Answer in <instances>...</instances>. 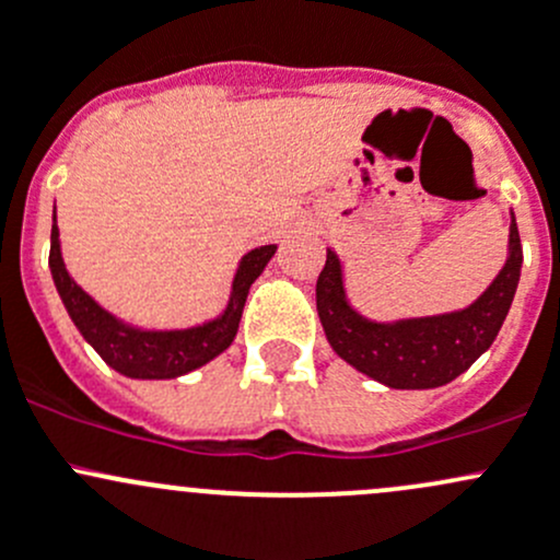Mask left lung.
<instances>
[{
	"label": "left lung",
	"mask_w": 560,
	"mask_h": 560,
	"mask_svg": "<svg viewBox=\"0 0 560 560\" xmlns=\"http://www.w3.org/2000/svg\"><path fill=\"white\" fill-rule=\"evenodd\" d=\"M521 264V234L512 215L510 258L471 307L436 318L372 323L355 315L345 302L339 258L328 250L315 285V304L328 342L350 366L388 388H440L466 372L493 345L510 313Z\"/></svg>",
	"instance_id": "left-lung-1"
}]
</instances>
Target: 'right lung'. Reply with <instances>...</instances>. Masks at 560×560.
<instances>
[{
	"label": "right lung",
	"instance_id": "add662e5",
	"mask_svg": "<svg viewBox=\"0 0 560 560\" xmlns=\"http://www.w3.org/2000/svg\"><path fill=\"white\" fill-rule=\"evenodd\" d=\"M275 250H278L275 245H264L247 253L240 264L237 278H234L232 302H229L226 313L218 320L188 328V331H137L107 315L78 282L69 278L65 261H61L56 212L54 232H50V272H54L69 318L109 366L118 369L126 377L166 380L180 377V374L207 364L232 345V339L237 337L247 291H250L253 280L264 272Z\"/></svg>",
	"mask_w": 560,
	"mask_h": 560
}]
</instances>
